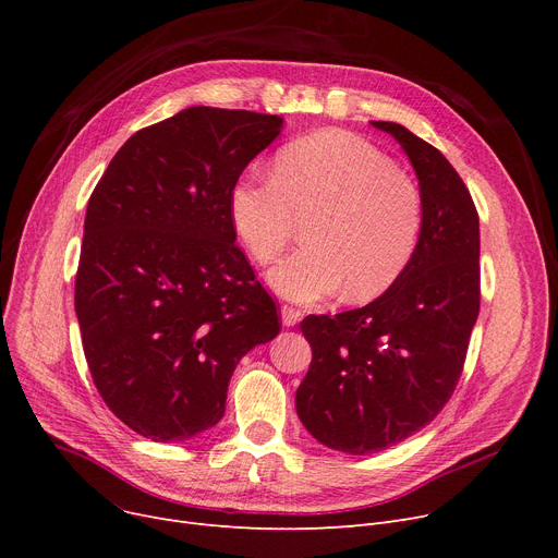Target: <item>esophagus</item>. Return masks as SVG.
Masks as SVG:
<instances>
[{"instance_id": "1", "label": "esophagus", "mask_w": 558, "mask_h": 558, "mask_svg": "<svg viewBox=\"0 0 558 558\" xmlns=\"http://www.w3.org/2000/svg\"><path fill=\"white\" fill-rule=\"evenodd\" d=\"M280 316H282V326H284V328H291V326H296V324H299L303 314H301L296 307L282 305V307H280Z\"/></svg>"}]
</instances>
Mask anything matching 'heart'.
Returning a JSON list of instances; mask_svg holds the SVG:
<instances>
[{
    "mask_svg": "<svg viewBox=\"0 0 558 558\" xmlns=\"http://www.w3.org/2000/svg\"><path fill=\"white\" fill-rule=\"evenodd\" d=\"M228 213L259 264L274 262L310 219L305 248L269 274L280 296L316 303L341 294L368 301L412 264L425 228L418 183L357 133L326 129L287 144L274 175L246 169L232 183Z\"/></svg>",
    "mask_w": 558,
    "mask_h": 558,
    "instance_id": "obj_1",
    "label": "heart"
}]
</instances>
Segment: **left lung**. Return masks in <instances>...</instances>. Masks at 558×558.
Segmentation results:
<instances>
[{
	"mask_svg": "<svg viewBox=\"0 0 558 558\" xmlns=\"http://www.w3.org/2000/svg\"><path fill=\"white\" fill-rule=\"evenodd\" d=\"M425 198L409 269L373 303L305 316L312 364L296 391L305 429L332 450L371 454L423 429L450 400L480 314V217L461 175L432 144L396 122Z\"/></svg>",
	"mask_w": 558,
	"mask_h": 558,
	"instance_id": "1",
	"label": "left lung"
}]
</instances>
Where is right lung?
<instances>
[{
  "label": "right lung",
  "mask_w": 558,
  "mask_h": 558,
  "mask_svg": "<svg viewBox=\"0 0 558 558\" xmlns=\"http://www.w3.org/2000/svg\"><path fill=\"white\" fill-rule=\"evenodd\" d=\"M282 117L192 106L131 135L87 201L74 310L110 412L158 444L226 412L234 366L280 332L228 213Z\"/></svg>",
  "instance_id": "add662e5"
}]
</instances>
